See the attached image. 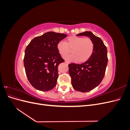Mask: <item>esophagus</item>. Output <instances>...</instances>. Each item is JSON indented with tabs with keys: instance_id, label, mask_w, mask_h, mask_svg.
<instances>
[{
	"instance_id": "obj_1",
	"label": "esophagus",
	"mask_w": 130,
	"mask_h": 130,
	"mask_svg": "<svg viewBox=\"0 0 130 130\" xmlns=\"http://www.w3.org/2000/svg\"><path fill=\"white\" fill-rule=\"evenodd\" d=\"M65 63H67V64L69 63V62L68 61H65Z\"/></svg>"
}]
</instances>
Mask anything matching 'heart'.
Masks as SVG:
<instances>
[{
    "instance_id": "obj_1",
    "label": "heart",
    "mask_w": 130,
    "mask_h": 130,
    "mask_svg": "<svg viewBox=\"0 0 130 130\" xmlns=\"http://www.w3.org/2000/svg\"><path fill=\"white\" fill-rule=\"evenodd\" d=\"M94 48V43L90 38L75 36L68 37L67 43L61 41L57 44L58 52L62 56H65L69 53L70 49H72V54L64 57L65 60L70 61L78 60L80 62H84L87 61L92 55Z\"/></svg>"
}]
</instances>
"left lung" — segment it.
I'll return each instance as SVG.
<instances>
[{"mask_svg": "<svg viewBox=\"0 0 130 130\" xmlns=\"http://www.w3.org/2000/svg\"><path fill=\"white\" fill-rule=\"evenodd\" d=\"M77 36L88 37L94 43L92 55L81 64L72 63L68 65L74 89L81 92H87L96 87L103 80L107 65V50L101 39L90 31L80 33Z\"/></svg>", "mask_w": 130, "mask_h": 130, "instance_id": "left-lung-1", "label": "left lung"}]
</instances>
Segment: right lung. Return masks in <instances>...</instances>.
<instances>
[{
    "instance_id": "obj_1",
    "label": "right lung",
    "mask_w": 130,
    "mask_h": 130,
    "mask_svg": "<svg viewBox=\"0 0 130 130\" xmlns=\"http://www.w3.org/2000/svg\"><path fill=\"white\" fill-rule=\"evenodd\" d=\"M67 35L46 32L34 38L25 50L24 65L30 84L41 91H49L56 85L58 66L64 62L57 49V43Z\"/></svg>"
}]
</instances>
